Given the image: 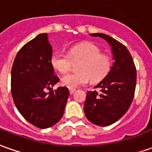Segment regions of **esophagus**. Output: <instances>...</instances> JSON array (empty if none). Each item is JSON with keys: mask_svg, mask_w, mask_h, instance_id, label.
Masks as SVG:
<instances>
[{"mask_svg": "<svg viewBox=\"0 0 152 152\" xmlns=\"http://www.w3.org/2000/svg\"><path fill=\"white\" fill-rule=\"evenodd\" d=\"M69 91H70V93L71 94H73L76 91V89H75V88H69Z\"/></svg>", "mask_w": 152, "mask_h": 152, "instance_id": "obj_1", "label": "esophagus"}]
</instances>
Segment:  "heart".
Returning <instances> with one entry per match:
<instances>
[{
	"instance_id": "b5f03b06",
	"label": "heart",
	"mask_w": 152,
	"mask_h": 152,
	"mask_svg": "<svg viewBox=\"0 0 152 152\" xmlns=\"http://www.w3.org/2000/svg\"><path fill=\"white\" fill-rule=\"evenodd\" d=\"M72 61H78L77 72L66 73L61 82L69 88H75L91 80L96 83L104 79L111 67V57L102 53L100 48L90 42H83L70 48L67 55L55 52L51 55L50 64L54 69L64 73L72 66Z\"/></svg>"
}]
</instances>
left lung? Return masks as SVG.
Instances as JSON below:
<instances>
[{
  "mask_svg": "<svg viewBox=\"0 0 152 152\" xmlns=\"http://www.w3.org/2000/svg\"><path fill=\"white\" fill-rule=\"evenodd\" d=\"M106 40L111 46L114 63L107 76L95 88L100 91H87L84 111L91 123L106 126L115 123L128 111L134 98L137 70L128 49L108 35L90 34Z\"/></svg>",
  "mask_w": 152,
  "mask_h": 152,
  "instance_id": "1",
  "label": "left lung"
}]
</instances>
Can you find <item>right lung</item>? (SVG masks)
<instances>
[{
    "instance_id": "1",
    "label": "right lung",
    "mask_w": 152,
    "mask_h": 152,
    "mask_svg": "<svg viewBox=\"0 0 152 152\" xmlns=\"http://www.w3.org/2000/svg\"><path fill=\"white\" fill-rule=\"evenodd\" d=\"M51 55L47 34L42 33L21 47L11 68V95L15 106L28 122L41 129L61 119L69 97L67 87L51 90L59 81L50 64Z\"/></svg>"
}]
</instances>
